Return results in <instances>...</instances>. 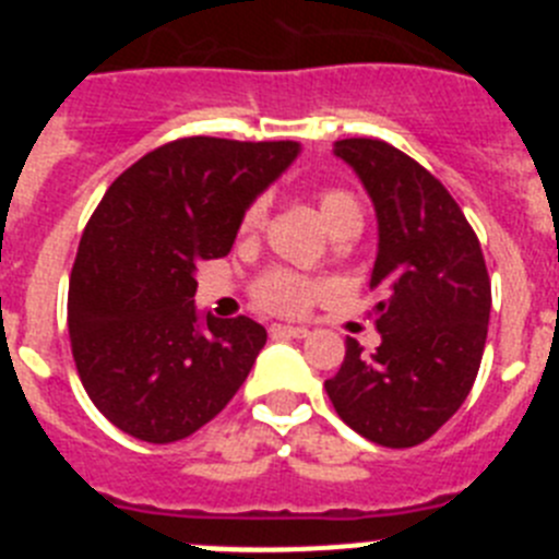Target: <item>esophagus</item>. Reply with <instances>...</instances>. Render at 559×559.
Listing matches in <instances>:
<instances>
[{
    "instance_id": "esophagus-1",
    "label": "esophagus",
    "mask_w": 559,
    "mask_h": 559,
    "mask_svg": "<svg viewBox=\"0 0 559 559\" xmlns=\"http://www.w3.org/2000/svg\"><path fill=\"white\" fill-rule=\"evenodd\" d=\"M310 330L299 324H271V335H288V338H305Z\"/></svg>"
}]
</instances>
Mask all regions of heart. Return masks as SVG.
<instances>
[{"label":"heart","mask_w":559,"mask_h":559,"mask_svg":"<svg viewBox=\"0 0 559 559\" xmlns=\"http://www.w3.org/2000/svg\"><path fill=\"white\" fill-rule=\"evenodd\" d=\"M316 206H319V215H322L324 226H328V231L333 237L341 235V231L360 229L364 226L360 201L349 190L319 192ZM263 224L265 201H254L246 210L243 221H240V229H243V235H254V231L263 229ZM322 290V285L313 283V280H308L302 274H294V271H271V274H265L257 283L254 296L257 302L263 305L265 310H274V313H302Z\"/></svg>","instance_id":"1"}]
</instances>
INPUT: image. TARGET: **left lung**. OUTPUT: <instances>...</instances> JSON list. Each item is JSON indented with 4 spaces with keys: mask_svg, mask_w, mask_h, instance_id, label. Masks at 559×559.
<instances>
[{
    "mask_svg": "<svg viewBox=\"0 0 559 559\" xmlns=\"http://www.w3.org/2000/svg\"><path fill=\"white\" fill-rule=\"evenodd\" d=\"M378 218L369 276L380 347L347 338L324 383L338 417L383 448H412L445 426L471 394L490 324L481 246L451 192L423 165L380 140H338Z\"/></svg>",
    "mask_w": 559,
    "mask_h": 559,
    "instance_id": "left-lung-1",
    "label": "left lung"
}]
</instances>
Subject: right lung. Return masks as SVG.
I'll list each match as a JSON object with an SVG mask.
<instances>
[{
	"mask_svg": "<svg viewBox=\"0 0 559 559\" xmlns=\"http://www.w3.org/2000/svg\"><path fill=\"white\" fill-rule=\"evenodd\" d=\"M299 153V142L187 136L106 190L69 276V338L83 389L120 431L167 445L243 386L269 335L249 316L201 313L195 274L229 254L246 210Z\"/></svg>",
	"mask_w": 559,
	"mask_h": 559,
	"instance_id": "obj_1",
	"label": "right lung"
}]
</instances>
